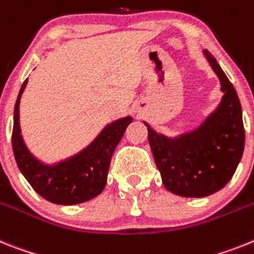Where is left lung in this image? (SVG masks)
<instances>
[{"instance_id":"left-lung-1","label":"left lung","mask_w":254,"mask_h":254,"mask_svg":"<svg viewBox=\"0 0 254 254\" xmlns=\"http://www.w3.org/2000/svg\"><path fill=\"white\" fill-rule=\"evenodd\" d=\"M203 56L221 85L217 107L197 127L175 136L157 133L143 121L165 188L188 198L207 197L224 188L242 160L246 140L237 90L211 52L204 50Z\"/></svg>"}]
</instances>
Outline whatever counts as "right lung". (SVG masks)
Here are the masks:
<instances>
[{
  "mask_svg": "<svg viewBox=\"0 0 254 254\" xmlns=\"http://www.w3.org/2000/svg\"><path fill=\"white\" fill-rule=\"evenodd\" d=\"M26 84L28 79L15 103L12 127V151L20 173L41 197L55 204L71 206L93 199L105 189L112 154L133 118L125 116L112 121L78 153L46 164L28 149L21 135L19 107Z\"/></svg>",
  "mask_w": 254,
  "mask_h": 254,
  "instance_id": "add662e5",
  "label": "right lung"
}]
</instances>
